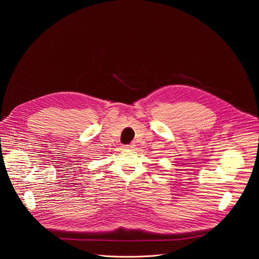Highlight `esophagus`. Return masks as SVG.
Returning <instances> with one entry per match:
<instances>
[{
	"mask_svg": "<svg viewBox=\"0 0 259 259\" xmlns=\"http://www.w3.org/2000/svg\"><path fill=\"white\" fill-rule=\"evenodd\" d=\"M123 147H124L125 150H134L135 144H134V143H130V144H126V145H124Z\"/></svg>",
	"mask_w": 259,
	"mask_h": 259,
	"instance_id": "obj_1",
	"label": "esophagus"
}]
</instances>
